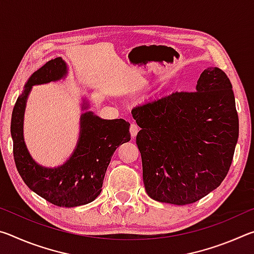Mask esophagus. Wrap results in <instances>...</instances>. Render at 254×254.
<instances>
[{"instance_id":"esophagus-1","label":"esophagus","mask_w":254,"mask_h":254,"mask_svg":"<svg viewBox=\"0 0 254 254\" xmlns=\"http://www.w3.org/2000/svg\"><path fill=\"white\" fill-rule=\"evenodd\" d=\"M137 131H139V127H137L136 124H135V123H131V126H130L131 136H132V137H135L136 134H137Z\"/></svg>"}]
</instances>
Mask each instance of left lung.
<instances>
[{
	"instance_id": "obj_1",
	"label": "left lung",
	"mask_w": 254,
	"mask_h": 254,
	"mask_svg": "<svg viewBox=\"0 0 254 254\" xmlns=\"http://www.w3.org/2000/svg\"><path fill=\"white\" fill-rule=\"evenodd\" d=\"M141 127L136 144L143 183L152 199L175 205L203 198L229 173L239 137V117L229 77L205 69L196 92H174L132 110Z\"/></svg>"
}]
</instances>
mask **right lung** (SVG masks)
I'll list each match as a JSON object with an SVG mask.
<instances>
[{
	"label": "right lung",
	"instance_id": "right-lung-1",
	"mask_svg": "<svg viewBox=\"0 0 254 254\" xmlns=\"http://www.w3.org/2000/svg\"><path fill=\"white\" fill-rule=\"evenodd\" d=\"M66 74L67 65L60 57L49 60L33 72L12 112L11 135L16 169L25 185L51 204L76 207L91 203L101 194L112 156L119 145L131 140V134L126 120H103L93 112H86L80 117L79 139L71 157L57 168L38 165L23 140L25 103L33 85L59 80ZM87 107L83 105V109Z\"/></svg>",
	"mask_w": 254,
	"mask_h": 254
}]
</instances>
